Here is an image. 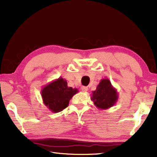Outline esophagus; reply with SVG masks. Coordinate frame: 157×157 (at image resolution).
Wrapping results in <instances>:
<instances>
[{"mask_svg":"<svg viewBox=\"0 0 157 157\" xmlns=\"http://www.w3.org/2000/svg\"><path fill=\"white\" fill-rule=\"evenodd\" d=\"M81 90L82 92H86L88 91V88L86 87V86H82L81 87Z\"/></svg>","mask_w":157,"mask_h":157,"instance_id":"1","label":"esophagus"}]
</instances>
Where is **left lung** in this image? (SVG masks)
<instances>
[{
  "mask_svg": "<svg viewBox=\"0 0 157 157\" xmlns=\"http://www.w3.org/2000/svg\"><path fill=\"white\" fill-rule=\"evenodd\" d=\"M91 99L94 104L99 109H107L115 105L118 94L108 78L100 80L95 91L92 92Z\"/></svg>",
  "mask_w": 157,
  "mask_h": 157,
  "instance_id": "left-lung-1",
  "label": "left lung"
}]
</instances>
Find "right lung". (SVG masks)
Segmentation results:
<instances>
[{
	"mask_svg": "<svg viewBox=\"0 0 157 157\" xmlns=\"http://www.w3.org/2000/svg\"><path fill=\"white\" fill-rule=\"evenodd\" d=\"M77 92V88L69 87L66 80L59 77L42 87L40 94L47 108L52 113H58L68 107L70 99Z\"/></svg>",
	"mask_w": 157,
	"mask_h": 157,
	"instance_id": "obj_1",
	"label": "right lung"
}]
</instances>
